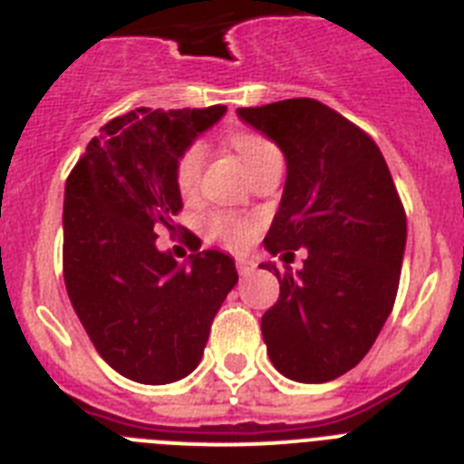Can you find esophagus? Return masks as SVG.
<instances>
[{
  "label": "esophagus",
  "mask_w": 464,
  "mask_h": 464,
  "mask_svg": "<svg viewBox=\"0 0 464 464\" xmlns=\"http://www.w3.org/2000/svg\"><path fill=\"white\" fill-rule=\"evenodd\" d=\"M237 269H239L241 276H248L256 269V260H251V257H239L237 260Z\"/></svg>",
  "instance_id": "34e87169"
}]
</instances>
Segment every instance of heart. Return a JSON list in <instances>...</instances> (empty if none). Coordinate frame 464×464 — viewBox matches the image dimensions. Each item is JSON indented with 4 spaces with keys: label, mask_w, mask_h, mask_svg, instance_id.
<instances>
[{
    "label": "heart",
    "mask_w": 464,
    "mask_h": 464,
    "mask_svg": "<svg viewBox=\"0 0 464 464\" xmlns=\"http://www.w3.org/2000/svg\"><path fill=\"white\" fill-rule=\"evenodd\" d=\"M232 146L237 149V153L241 155V160L246 162V167L251 165L257 155H262L267 149H272V143L267 139L257 137V134L251 132H239L232 137ZM204 165V149L199 143H192L190 149L179 158L176 162V186L181 190V195H192L199 183V174H202ZM211 232L218 239H223L225 244L235 246H246L251 241L253 232H256V225L253 220L244 218H232V216H216L211 218Z\"/></svg>",
    "instance_id": "b5f03b06"
}]
</instances>
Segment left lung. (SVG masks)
<instances>
[{
	"label": "left lung",
	"mask_w": 464,
	"mask_h": 464,
	"mask_svg": "<svg viewBox=\"0 0 464 464\" xmlns=\"http://www.w3.org/2000/svg\"><path fill=\"white\" fill-rule=\"evenodd\" d=\"M285 158V186L265 248H306L304 267L281 274L262 315L272 364L299 383L353 370L388 321L407 246V216L379 146L337 111L309 97L237 109Z\"/></svg>",
	"instance_id": "left-lung-1"
}]
</instances>
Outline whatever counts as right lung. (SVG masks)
<instances>
[{
	"instance_id": "obj_1",
	"label": "right lung",
	"mask_w": 464,
	"mask_h": 464,
	"mask_svg": "<svg viewBox=\"0 0 464 464\" xmlns=\"http://www.w3.org/2000/svg\"><path fill=\"white\" fill-rule=\"evenodd\" d=\"M225 111H130L102 127L67 179V295L97 353L137 383L190 374L239 281L227 253L199 251L179 265L158 248V229L174 232L183 208L176 162Z\"/></svg>"
}]
</instances>
